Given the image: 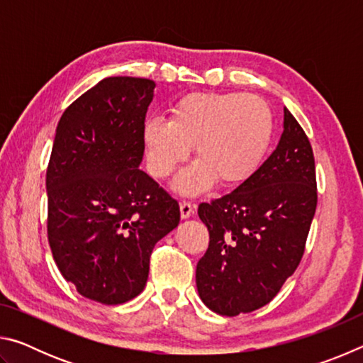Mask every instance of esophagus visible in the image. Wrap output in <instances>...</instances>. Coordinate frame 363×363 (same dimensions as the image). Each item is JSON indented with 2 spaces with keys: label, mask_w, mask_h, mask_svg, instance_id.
<instances>
[{
  "label": "esophagus",
  "mask_w": 363,
  "mask_h": 363,
  "mask_svg": "<svg viewBox=\"0 0 363 363\" xmlns=\"http://www.w3.org/2000/svg\"><path fill=\"white\" fill-rule=\"evenodd\" d=\"M179 208H181V218L182 219L190 218L194 214V211H195V205L190 203V201H186V200L181 201Z\"/></svg>",
  "instance_id": "34e87169"
}]
</instances>
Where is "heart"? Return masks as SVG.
<instances>
[{
    "label": "heart",
    "mask_w": 363,
    "mask_h": 363,
    "mask_svg": "<svg viewBox=\"0 0 363 363\" xmlns=\"http://www.w3.org/2000/svg\"><path fill=\"white\" fill-rule=\"evenodd\" d=\"M274 118L266 101L240 93H192L171 107L168 123L144 126L147 164L167 179L194 147L196 162L177 177L176 189L196 194L218 181L237 186L255 173L272 139Z\"/></svg>",
    "instance_id": "obj_1"
}]
</instances>
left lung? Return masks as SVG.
Here are the masks:
<instances>
[{
  "label": "left lung",
  "mask_w": 363,
  "mask_h": 363,
  "mask_svg": "<svg viewBox=\"0 0 363 363\" xmlns=\"http://www.w3.org/2000/svg\"><path fill=\"white\" fill-rule=\"evenodd\" d=\"M284 113L266 162L233 192L199 206L210 245L196 264V290L220 315L269 304L303 259L317 208L315 162L304 130Z\"/></svg>",
  "instance_id": "8db88e82"
}]
</instances>
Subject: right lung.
Returning <instances> with one entry per match:
<instances>
[{
	"label": "right lung",
	"instance_id": "obj_1",
	"mask_svg": "<svg viewBox=\"0 0 363 363\" xmlns=\"http://www.w3.org/2000/svg\"><path fill=\"white\" fill-rule=\"evenodd\" d=\"M155 83L110 77L59 120L46 169L48 240L82 296L113 306L136 298L158 240L179 224V203L139 169Z\"/></svg>",
	"mask_w": 363,
	"mask_h": 363
}]
</instances>
